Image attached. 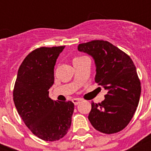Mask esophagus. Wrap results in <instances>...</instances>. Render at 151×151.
<instances>
[{
	"label": "esophagus",
	"instance_id": "obj_1",
	"mask_svg": "<svg viewBox=\"0 0 151 151\" xmlns=\"http://www.w3.org/2000/svg\"><path fill=\"white\" fill-rule=\"evenodd\" d=\"M81 99H72V102L74 103V105H78V103H80Z\"/></svg>",
	"mask_w": 151,
	"mask_h": 151
}]
</instances>
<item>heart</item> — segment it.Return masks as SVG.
Masks as SVG:
<instances>
[{
	"label": "heart",
	"mask_w": 151,
	"mask_h": 151,
	"mask_svg": "<svg viewBox=\"0 0 151 151\" xmlns=\"http://www.w3.org/2000/svg\"><path fill=\"white\" fill-rule=\"evenodd\" d=\"M81 57H83V56H78V57H75V58H74V59H73V60H74V59H80V58H81Z\"/></svg>",
	"instance_id": "obj_1"
}]
</instances>
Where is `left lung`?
I'll use <instances>...</instances> for the list:
<instances>
[{"label":"left lung","instance_id":"1","mask_svg":"<svg viewBox=\"0 0 151 151\" xmlns=\"http://www.w3.org/2000/svg\"><path fill=\"white\" fill-rule=\"evenodd\" d=\"M78 49L93 58L96 66L95 81L107 90L103 102L92 103L89 122L103 133L122 131L133 117L140 97L136 66L126 53L106 41L80 44Z\"/></svg>","mask_w":151,"mask_h":151}]
</instances>
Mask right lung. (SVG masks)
Returning <instances> with one entry per match:
<instances>
[{"label": "right lung", "mask_w": 151, "mask_h": 151, "mask_svg": "<svg viewBox=\"0 0 151 151\" xmlns=\"http://www.w3.org/2000/svg\"><path fill=\"white\" fill-rule=\"evenodd\" d=\"M65 46L41 47L31 52L18 70L13 100L28 129L38 138L56 141L71 125L74 104L51 99L49 88L54 84V66Z\"/></svg>", "instance_id": "add662e5"}]
</instances>
